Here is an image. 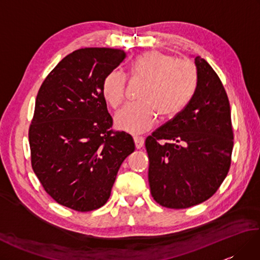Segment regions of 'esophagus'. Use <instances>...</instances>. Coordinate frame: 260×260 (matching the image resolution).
Returning a JSON list of instances; mask_svg holds the SVG:
<instances>
[{"label": "esophagus", "instance_id": "esophagus-1", "mask_svg": "<svg viewBox=\"0 0 260 260\" xmlns=\"http://www.w3.org/2000/svg\"><path fill=\"white\" fill-rule=\"evenodd\" d=\"M134 142H135L136 148H142L143 145H144V139H143L142 136H135Z\"/></svg>", "mask_w": 260, "mask_h": 260}]
</instances>
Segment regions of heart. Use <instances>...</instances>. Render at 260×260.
I'll return each instance as SVG.
<instances>
[{
	"instance_id": "obj_1",
	"label": "heart",
	"mask_w": 260,
	"mask_h": 260,
	"mask_svg": "<svg viewBox=\"0 0 260 260\" xmlns=\"http://www.w3.org/2000/svg\"><path fill=\"white\" fill-rule=\"evenodd\" d=\"M135 80L145 81L139 104L126 105L115 115L117 128L131 134H141L155 125L157 114L162 118L173 117L189 103L196 86V69L186 59L156 50L137 57L131 67ZM126 76L112 70L102 85L104 98L113 108L118 107L126 97Z\"/></svg>"
}]
</instances>
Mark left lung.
Returning <instances> with one entry per match:
<instances>
[{
	"instance_id": "left-lung-1",
	"label": "left lung",
	"mask_w": 260,
	"mask_h": 260,
	"mask_svg": "<svg viewBox=\"0 0 260 260\" xmlns=\"http://www.w3.org/2000/svg\"><path fill=\"white\" fill-rule=\"evenodd\" d=\"M190 102L146 137L151 194L159 206L186 209L211 198L227 176L234 147L229 99L206 60L194 59Z\"/></svg>"
}]
</instances>
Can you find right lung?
<instances>
[{
	"label": "right lung",
	"mask_w": 260,
	"mask_h": 260,
	"mask_svg": "<svg viewBox=\"0 0 260 260\" xmlns=\"http://www.w3.org/2000/svg\"><path fill=\"white\" fill-rule=\"evenodd\" d=\"M126 52L85 48L68 54L38 91L29 128L31 165L54 201L78 212L103 207L133 137L114 131L103 80Z\"/></svg>",
	"instance_id": "obj_1"
}]
</instances>
